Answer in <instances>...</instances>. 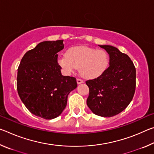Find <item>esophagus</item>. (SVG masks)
Masks as SVG:
<instances>
[{
    "label": "esophagus",
    "instance_id": "1",
    "mask_svg": "<svg viewBox=\"0 0 154 154\" xmlns=\"http://www.w3.org/2000/svg\"><path fill=\"white\" fill-rule=\"evenodd\" d=\"M77 84L79 85V84H81V83H83V81L82 80V79H77Z\"/></svg>",
    "mask_w": 154,
    "mask_h": 154
}]
</instances>
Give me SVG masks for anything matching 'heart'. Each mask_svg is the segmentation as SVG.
<instances>
[{
    "mask_svg": "<svg viewBox=\"0 0 154 154\" xmlns=\"http://www.w3.org/2000/svg\"><path fill=\"white\" fill-rule=\"evenodd\" d=\"M57 63L66 75L79 68L81 76L93 79L100 77L107 70L109 56L103 49L88 46H76L69 49L66 55L58 57Z\"/></svg>",
    "mask_w": 154,
    "mask_h": 154,
    "instance_id": "heart-1",
    "label": "heart"
}]
</instances>
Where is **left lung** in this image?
<instances>
[{"mask_svg":"<svg viewBox=\"0 0 154 154\" xmlns=\"http://www.w3.org/2000/svg\"><path fill=\"white\" fill-rule=\"evenodd\" d=\"M109 55V66L105 73L87 81L90 93L87 105L98 116L109 118L126 109L136 88V69L129 56L111 45H99Z\"/></svg>","mask_w":154,"mask_h":154,"instance_id":"obj_1","label":"left lung"}]
</instances>
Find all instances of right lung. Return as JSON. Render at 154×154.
Masks as SVG:
<instances>
[{
    "label": "right lung",
    "mask_w": 154,
    "mask_h": 154,
    "mask_svg": "<svg viewBox=\"0 0 154 154\" xmlns=\"http://www.w3.org/2000/svg\"><path fill=\"white\" fill-rule=\"evenodd\" d=\"M64 47L63 40L43 41L24 54L17 70L21 100L30 113L45 119L62 113L68 95L77 87L75 78L63 76L57 63Z\"/></svg>",
    "instance_id": "right-lung-1"
}]
</instances>
